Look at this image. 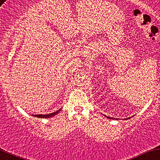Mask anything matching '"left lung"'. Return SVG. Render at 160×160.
Here are the masks:
<instances>
[{
    "label": "left lung",
    "mask_w": 160,
    "mask_h": 160,
    "mask_svg": "<svg viewBox=\"0 0 160 160\" xmlns=\"http://www.w3.org/2000/svg\"><path fill=\"white\" fill-rule=\"evenodd\" d=\"M106 116V117H107V118H108V119H114L113 118H112V117H109V116H108V117H107V116ZM128 119H130V118H128Z\"/></svg>",
    "instance_id": "8db88e82"
}]
</instances>
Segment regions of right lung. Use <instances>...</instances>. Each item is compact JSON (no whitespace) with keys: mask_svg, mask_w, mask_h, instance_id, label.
I'll return each instance as SVG.
<instances>
[{"mask_svg":"<svg viewBox=\"0 0 160 160\" xmlns=\"http://www.w3.org/2000/svg\"><path fill=\"white\" fill-rule=\"evenodd\" d=\"M61 110V109H58V110H57L56 112H52V113H50V114H44V115H42V114H39V115H34L33 116H35V117H38V118H45V119H47V118H51V117H53V116H54L55 115H57V113H58Z\"/></svg>","mask_w":160,"mask_h":160,"instance_id":"right-lung-1","label":"right lung"}]
</instances>
